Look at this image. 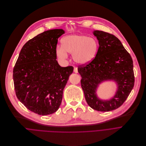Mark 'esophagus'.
I'll return each instance as SVG.
<instances>
[{"instance_id":"1","label":"esophagus","mask_w":146,"mask_h":146,"mask_svg":"<svg viewBox=\"0 0 146 146\" xmlns=\"http://www.w3.org/2000/svg\"><path fill=\"white\" fill-rule=\"evenodd\" d=\"M74 71L75 73H78V68L77 67H74Z\"/></svg>"}]
</instances>
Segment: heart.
I'll list each match as a JSON object with an SVG mask.
<instances>
[{"instance_id":"b5f03b06","label":"heart","mask_w":146,"mask_h":146,"mask_svg":"<svg viewBox=\"0 0 146 146\" xmlns=\"http://www.w3.org/2000/svg\"><path fill=\"white\" fill-rule=\"evenodd\" d=\"M99 44L94 38L82 34H74L64 37L62 40V46H57L56 53L61 60H66L68 54H72L75 63L85 66L96 57Z\"/></svg>"}]
</instances>
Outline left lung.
I'll use <instances>...</instances> for the list:
<instances>
[{
	"label": "left lung",
	"instance_id": "8db88e82",
	"mask_svg": "<svg viewBox=\"0 0 146 146\" xmlns=\"http://www.w3.org/2000/svg\"><path fill=\"white\" fill-rule=\"evenodd\" d=\"M99 48L94 59L85 66H79L81 86L86 101L92 109L109 111L119 108L126 100L134 86L133 61L121 41L108 33L94 31ZM114 81L116 85L115 95L108 100L97 94L99 85L105 81Z\"/></svg>",
	"mask_w": 146,
	"mask_h": 146
}]
</instances>
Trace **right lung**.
<instances>
[{
    "instance_id": "right-lung-1",
    "label": "right lung",
    "mask_w": 146,
    "mask_h": 146,
    "mask_svg": "<svg viewBox=\"0 0 146 146\" xmlns=\"http://www.w3.org/2000/svg\"><path fill=\"white\" fill-rule=\"evenodd\" d=\"M62 29L46 31L22 47L13 70L16 96L31 111L42 115L59 108L72 66L61 67L56 60L58 38Z\"/></svg>"
}]
</instances>
